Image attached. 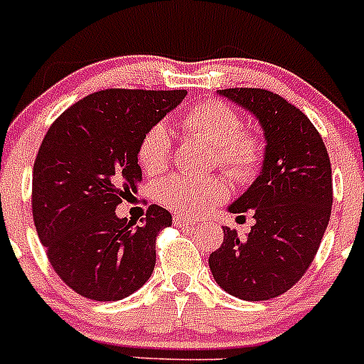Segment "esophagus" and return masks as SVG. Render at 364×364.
Segmentation results:
<instances>
[{
    "label": "esophagus",
    "instance_id": "34e87169",
    "mask_svg": "<svg viewBox=\"0 0 364 364\" xmlns=\"http://www.w3.org/2000/svg\"><path fill=\"white\" fill-rule=\"evenodd\" d=\"M173 222H175V226L178 228H195V224H197V220H193V218L186 217V215L182 213H175Z\"/></svg>",
    "mask_w": 364,
    "mask_h": 364
}]
</instances>
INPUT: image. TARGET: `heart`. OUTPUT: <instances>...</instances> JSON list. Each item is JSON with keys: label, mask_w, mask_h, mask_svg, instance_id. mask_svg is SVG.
Here are the masks:
<instances>
[{"label": "heart", "mask_w": 364, "mask_h": 364, "mask_svg": "<svg viewBox=\"0 0 364 364\" xmlns=\"http://www.w3.org/2000/svg\"><path fill=\"white\" fill-rule=\"evenodd\" d=\"M182 127L193 136L213 146L217 160L235 178L252 176L260 162V144L253 134L240 133L239 114L218 100H205L182 114ZM171 159V134L166 125L156 124L142 136L138 146V162L147 173L164 171ZM226 182L218 176L195 178L173 175L160 182L156 195L169 210L200 215L228 197Z\"/></svg>", "instance_id": "heart-1"}]
</instances>
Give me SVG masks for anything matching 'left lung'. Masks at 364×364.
<instances>
[{
  "instance_id": "left-lung-1",
  "label": "left lung",
  "mask_w": 364,
  "mask_h": 364,
  "mask_svg": "<svg viewBox=\"0 0 364 364\" xmlns=\"http://www.w3.org/2000/svg\"><path fill=\"white\" fill-rule=\"evenodd\" d=\"M257 118L264 159L253 184L228 208L253 211L246 239L224 226L210 255L222 290L242 301H268L288 291L310 268L332 213V166L323 138L295 105L266 89L217 91Z\"/></svg>"
}]
</instances>
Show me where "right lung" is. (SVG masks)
<instances>
[{
	"instance_id": "add662e5",
	"label": "right lung",
	"mask_w": 364,
	"mask_h": 364,
	"mask_svg": "<svg viewBox=\"0 0 364 364\" xmlns=\"http://www.w3.org/2000/svg\"><path fill=\"white\" fill-rule=\"evenodd\" d=\"M188 91L105 89L70 105L45 134L32 169V215L54 272L76 294L120 301L149 281L154 240L171 213L140 224L114 211L142 182V136Z\"/></svg>"
}]
</instances>
